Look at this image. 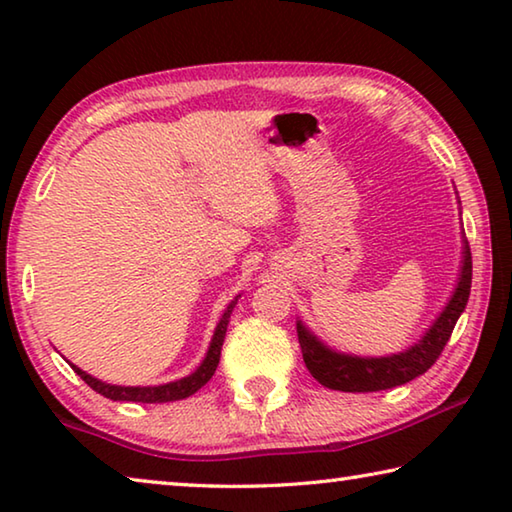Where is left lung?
I'll return each mask as SVG.
<instances>
[{
    "label": "left lung",
    "mask_w": 512,
    "mask_h": 512,
    "mask_svg": "<svg viewBox=\"0 0 512 512\" xmlns=\"http://www.w3.org/2000/svg\"><path fill=\"white\" fill-rule=\"evenodd\" d=\"M470 287L472 253L465 241L461 277H458L454 296L418 343L400 354H391V357H352V354L329 350L298 320V341L305 366L318 384L332 388V391L372 393L402 386L406 381L424 375L436 363L454 332L458 316L463 314L467 298H470Z\"/></svg>",
    "instance_id": "obj_1"
}]
</instances>
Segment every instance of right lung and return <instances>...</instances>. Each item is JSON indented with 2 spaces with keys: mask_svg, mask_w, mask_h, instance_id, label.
Masks as SVG:
<instances>
[{
  "mask_svg": "<svg viewBox=\"0 0 512 512\" xmlns=\"http://www.w3.org/2000/svg\"><path fill=\"white\" fill-rule=\"evenodd\" d=\"M237 305V298L230 302L228 309L223 311V316L219 320V325L214 329V336H212V343H210V350H207L205 359L201 366H198L192 375H187L178 381H169V384H162V386H112L106 384V381H99L94 379L88 372H83L81 368H74L76 375H79L85 384H88L92 391L101 393L103 397H108V400H115V402H142V404H162V402H176V400H185V397L194 395L198 388H203L207 381L212 379L216 366H219V359H221V348H223V339H225V329H228L230 323V314L232 309Z\"/></svg>",
  "mask_w": 512,
  "mask_h": 512,
  "instance_id": "add662e5",
  "label": "right lung"
}]
</instances>
